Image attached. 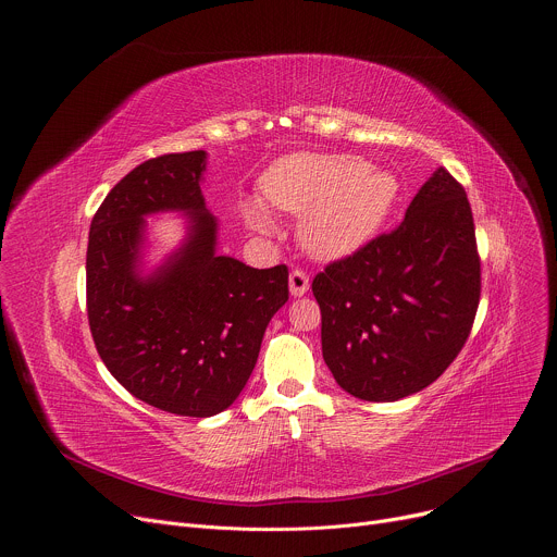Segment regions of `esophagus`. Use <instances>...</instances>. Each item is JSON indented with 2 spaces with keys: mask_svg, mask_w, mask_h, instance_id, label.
I'll list each match as a JSON object with an SVG mask.
<instances>
[{
  "mask_svg": "<svg viewBox=\"0 0 557 557\" xmlns=\"http://www.w3.org/2000/svg\"><path fill=\"white\" fill-rule=\"evenodd\" d=\"M288 286H290V295L301 297V295L308 290L310 280H308V275H306L301 269H295V271H290V275H288Z\"/></svg>",
  "mask_w": 557,
  "mask_h": 557,
  "instance_id": "obj_1",
  "label": "esophagus"
}]
</instances>
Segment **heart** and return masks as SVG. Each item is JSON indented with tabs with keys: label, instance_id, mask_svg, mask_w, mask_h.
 <instances>
[{
	"label": "heart",
	"instance_id": "b5f03b06",
	"mask_svg": "<svg viewBox=\"0 0 557 557\" xmlns=\"http://www.w3.org/2000/svg\"><path fill=\"white\" fill-rule=\"evenodd\" d=\"M260 187L271 205L304 213L301 243L320 258H342L363 247L399 200L396 176L352 153H290L269 168ZM247 215L256 226H267L258 205H249Z\"/></svg>",
	"mask_w": 557,
	"mask_h": 557
}]
</instances>
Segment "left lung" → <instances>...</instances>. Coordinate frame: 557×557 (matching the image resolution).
I'll use <instances>...</instances> for the list:
<instances>
[{"label": "left lung", "mask_w": 557, "mask_h": 557, "mask_svg": "<svg viewBox=\"0 0 557 557\" xmlns=\"http://www.w3.org/2000/svg\"><path fill=\"white\" fill-rule=\"evenodd\" d=\"M322 352L357 399L399 401L462 350L481 301V256L462 185L436 170L406 220L312 280Z\"/></svg>", "instance_id": "left-lung-1"}]
</instances>
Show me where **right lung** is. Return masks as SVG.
Returning a JSON list of instances; mask_svg holds the SVG:
<instances>
[{
  "label": "right lung",
  "instance_id": "add662e5",
  "mask_svg": "<svg viewBox=\"0 0 557 557\" xmlns=\"http://www.w3.org/2000/svg\"><path fill=\"white\" fill-rule=\"evenodd\" d=\"M202 149L134 168L97 209L86 258L88 322L99 357L136 399L178 417H213L247 385L288 269L215 256L218 222L200 191ZM190 213V237L149 278L135 273L141 215Z\"/></svg>",
  "mask_w": 557,
  "mask_h": 557
}]
</instances>
